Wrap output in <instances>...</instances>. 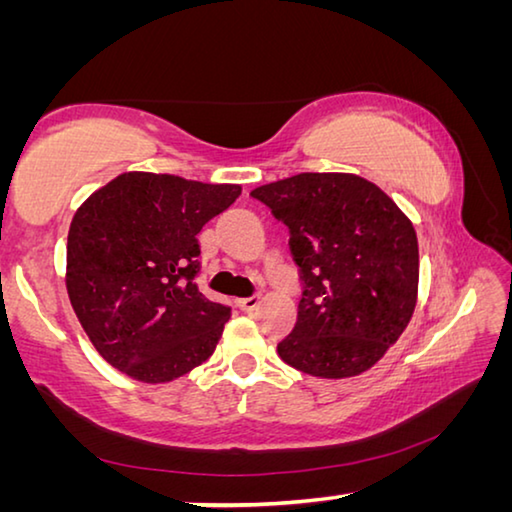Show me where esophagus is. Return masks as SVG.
Returning <instances> with one entry per match:
<instances>
[{"instance_id": "esophagus-1", "label": "esophagus", "mask_w": 512, "mask_h": 512, "mask_svg": "<svg viewBox=\"0 0 512 512\" xmlns=\"http://www.w3.org/2000/svg\"><path fill=\"white\" fill-rule=\"evenodd\" d=\"M259 302H262V298H259V296L239 298V300H237V307H239L241 311H248V314H250V311H255V309L259 307Z\"/></svg>"}]
</instances>
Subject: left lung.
<instances>
[{
  "label": "left lung",
  "mask_w": 512,
  "mask_h": 512,
  "mask_svg": "<svg viewBox=\"0 0 512 512\" xmlns=\"http://www.w3.org/2000/svg\"><path fill=\"white\" fill-rule=\"evenodd\" d=\"M289 228L302 298L277 354L300 372H366L400 339L418 300V237L377 185L354 173H298L250 192Z\"/></svg>",
  "instance_id": "left-lung-1"
}]
</instances>
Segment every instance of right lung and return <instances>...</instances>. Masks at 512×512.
Segmentation results:
<instances>
[{
  "label": "right lung",
  "instance_id": "right-lung-1",
  "mask_svg": "<svg viewBox=\"0 0 512 512\" xmlns=\"http://www.w3.org/2000/svg\"><path fill=\"white\" fill-rule=\"evenodd\" d=\"M239 194V185L128 171L76 210L67 235L69 302L112 368L164 384L212 357L230 307L196 287V235Z\"/></svg>",
  "mask_w": 512,
  "mask_h": 512
}]
</instances>
